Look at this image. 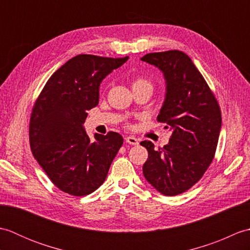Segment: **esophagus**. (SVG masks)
I'll use <instances>...</instances> for the list:
<instances>
[{
	"mask_svg": "<svg viewBox=\"0 0 250 250\" xmlns=\"http://www.w3.org/2000/svg\"><path fill=\"white\" fill-rule=\"evenodd\" d=\"M125 142L130 145H139V140L136 139L135 136H126L125 137Z\"/></svg>",
	"mask_w": 250,
	"mask_h": 250,
	"instance_id": "obj_1",
	"label": "esophagus"
}]
</instances>
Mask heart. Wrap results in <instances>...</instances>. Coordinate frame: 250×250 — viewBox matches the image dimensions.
<instances>
[{
  "label": "heart",
  "mask_w": 250,
  "mask_h": 250,
  "mask_svg": "<svg viewBox=\"0 0 250 250\" xmlns=\"http://www.w3.org/2000/svg\"><path fill=\"white\" fill-rule=\"evenodd\" d=\"M140 87H149L152 89V83L146 77H135L133 81H132V89Z\"/></svg>",
  "instance_id": "heart-1"
}]
</instances>
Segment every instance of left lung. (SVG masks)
<instances>
[{
	"instance_id": "8db88e82",
	"label": "left lung",
	"mask_w": 250,
	"mask_h": 250,
	"mask_svg": "<svg viewBox=\"0 0 250 250\" xmlns=\"http://www.w3.org/2000/svg\"><path fill=\"white\" fill-rule=\"evenodd\" d=\"M163 73L166 100L157 120L172 130L163 148L141 142L148 159L146 180L164 195H177L203 176L215 156L221 129V111L214 93L192 60L179 50L152 52L142 58Z\"/></svg>"
}]
</instances>
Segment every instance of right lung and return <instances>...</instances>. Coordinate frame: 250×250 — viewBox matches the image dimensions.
<instances>
[{
	"mask_svg": "<svg viewBox=\"0 0 250 250\" xmlns=\"http://www.w3.org/2000/svg\"><path fill=\"white\" fill-rule=\"evenodd\" d=\"M128 59L78 55L52 74L36 100L29 125L31 150L63 192L83 196L97 190L124 144L117 132L95 133L91 142L83 125L87 110L99 104L100 83Z\"/></svg>",
	"mask_w": 250,
	"mask_h": 250,
	"instance_id": "1",
	"label": "right lung"
}]
</instances>
